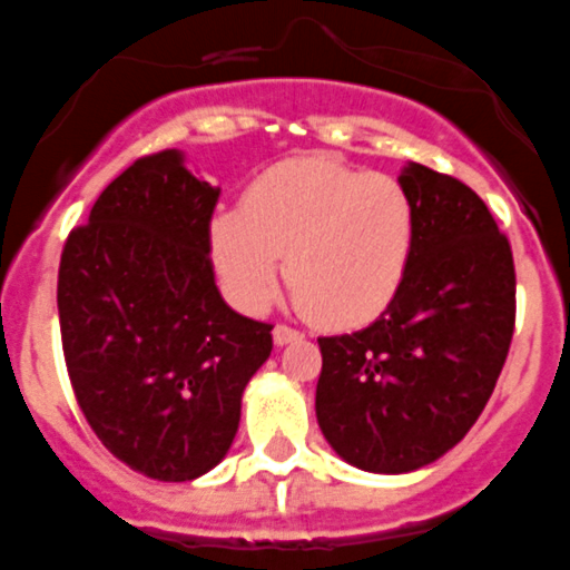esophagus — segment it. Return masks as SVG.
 Returning <instances> with one entry per match:
<instances>
[{"label":"esophagus","mask_w":570,"mask_h":570,"mask_svg":"<svg viewBox=\"0 0 570 570\" xmlns=\"http://www.w3.org/2000/svg\"><path fill=\"white\" fill-rule=\"evenodd\" d=\"M296 338H302V333L296 331V327H291V325H276L274 327V344H291V342H296Z\"/></svg>","instance_id":"obj_1"}]
</instances>
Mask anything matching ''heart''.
Masks as SVG:
<instances>
[{"mask_svg":"<svg viewBox=\"0 0 570 570\" xmlns=\"http://www.w3.org/2000/svg\"><path fill=\"white\" fill-rule=\"evenodd\" d=\"M208 248L223 288L259 311L279 257L296 305L316 325L358 327L399 296L415 248V206L395 177L307 155L265 169L243 208H220Z\"/></svg>","mask_w":570,"mask_h":570,"instance_id":"b5f03b06","label":"heart"}]
</instances>
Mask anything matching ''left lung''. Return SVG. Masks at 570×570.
<instances>
[{"label":"left lung","mask_w":570,"mask_h":570,"mask_svg":"<svg viewBox=\"0 0 570 570\" xmlns=\"http://www.w3.org/2000/svg\"><path fill=\"white\" fill-rule=\"evenodd\" d=\"M415 248L370 327L322 336L316 417L338 455L401 474L455 446L494 393L517 313L514 257L466 183L410 164Z\"/></svg>","instance_id":"left-lung-1"}]
</instances>
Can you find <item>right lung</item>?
Here are the masks:
<instances>
[{"mask_svg":"<svg viewBox=\"0 0 570 570\" xmlns=\"http://www.w3.org/2000/svg\"><path fill=\"white\" fill-rule=\"evenodd\" d=\"M217 197L175 149L144 155L61 250L72 393L98 441L153 480H195L226 458L245 384L274 347V325L239 316L214 285Z\"/></svg>","mask_w":570,"mask_h":570,"instance_id":"right-lung-1","label":"right lung"}]
</instances>
